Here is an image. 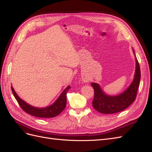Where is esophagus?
I'll return each mask as SVG.
<instances>
[{"mask_svg": "<svg viewBox=\"0 0 152 152\" xmlns=\"http://www.w3.org/2000/svg\"><path fill=\"white\" fill-rule=\"evenodd\" d=\"M83 80V82H89V80H88V79H87V78H84V79H82Z\"/></svg>", "mask_w": 152, "mask_h": 152, "instance_id": "esophagus-1", "label": "esophagus"}]
</instances>
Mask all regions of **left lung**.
I'll return each mask as SVG.
<instances>
[{"mask_svg": "<svg viewBox=\"0 0 152 152\" xmlns=\"http://www.w3.org/2000/svg\"><path fill=\"white\" fill-rule=\"evenodd\" d=\"M132 51L136 60L134 79L131 84L122 93L117 95L110 96L104 93L98 83L92 82L91 84L94 90L93 106L96 111L104 114L115 113L125 110L134 102L140 86L141 72L139 63L133 49Z\"/></svg>", "mask_w": 152, "mask_h": 152, "instance_id": "left-lung-1", "label": "left lung"}]
</instances>
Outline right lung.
<instances>
[{
  "mask_svg": "<svg viewBox=\"0 0 152 152\" xmlns=\"http://www.w3.org/2000/svg\"><path fill=\"white\" fill-rule=\"evenodd\" d=\"M71 87L68 86L59 95L58 99L49 107L38 108L33 107V106L25 102L24 100L21 99L20 96L16 94L12 86H11L13 95L22 110H23L25 112L31 115L40 118H52L58 116L59 114H60L66 107L67 91Z\"/></svg>",
  "mask_w": 152,
  "mask_h": 152,
  "instance_id": "obj_1",
  "label": "right lung"
}]
</instances>
